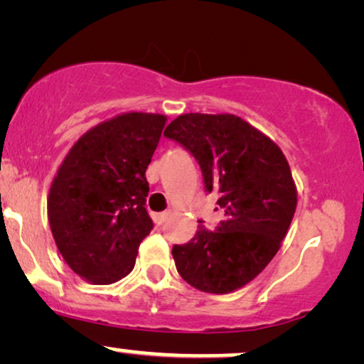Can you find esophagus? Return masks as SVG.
Returning a JSON list of instances; mask_svg holds the SVG:
<instances>
[{"instance_id":"1","label":"esophagus","mask_w":364,"mask_h":364,"mask_svg":"<svg viewBox=\"0 0 364 364\" xmlns=\"http://www.w3.org/2000/svg\"><path fill=\"white\" fill-rule=\"evenodd\" d=\"M167 218H168V212H162V213H156V215H154V220H156V223L159 227L161 225H164V223L167 222Z\"/></svg>"}]
</instances>
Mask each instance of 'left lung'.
<instances>
[{
	"mask_svg": "<svg viewBox=\"0 0 364 364\" xmlns=\"http://www.w3.org/2000/svg\"><path fill=\"white\" fill-rule=\"evenodd\" d=\"M164 136L196 157L205 192L217 193L223 212L215 230L198 227L192 240L172 247L177 272L197 290H238L287 235L296 208L290 166L275 142L232 114H183Z\"/></svg>",
	"mask_w": 364,
	"mask_h": 364,
	"instance_id": "8db88e82",
	"label": "left lung"
}]
</instances>
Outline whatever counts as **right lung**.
<instances>
[{
  "mask_svg": "<svg viewBox=\"0 0 364 364\" xmlns=\"http://www.w3.org/2000/svg\"><path fill=\"white\" fill-rule=\"evenodd\" d=\"M166 121L127 112L99 124L74 144L51 183L48 220L58 250L94 285L129 275L154 228L146 171Z\"/></svg>",
  "mask_w": 364,
  "mask_h": 364,
  "instance_id": "1",
  "label": "right lung"
}]
</instances>
